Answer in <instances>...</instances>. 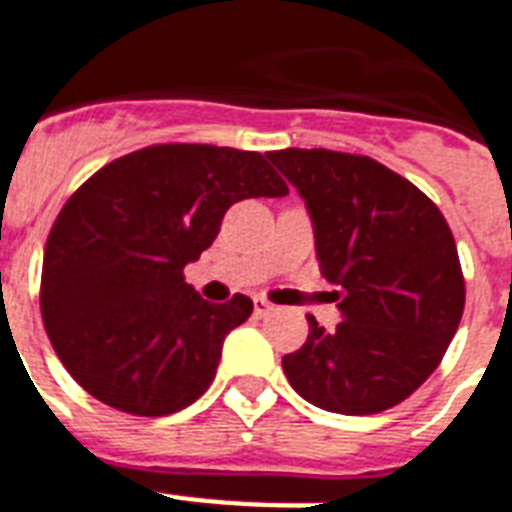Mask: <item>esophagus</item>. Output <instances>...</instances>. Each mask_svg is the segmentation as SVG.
<instances>
[{
    "label": "esophagus",
    "instance_id": "esophagus-1",
    "mask_svg": "<svg viewBox=\"0 0 512 512\" xmlns=\"http://www.w3.org/2000/svg\"><path fill=\"white\" fill-rule=\"evenodd\" d=\"M273 313V305H270L268 299L263 297H255V315H260V318H265V315Z\"/></svg>",
    "mask_w": 512,
    "mask_h": 512
}]
</instances>
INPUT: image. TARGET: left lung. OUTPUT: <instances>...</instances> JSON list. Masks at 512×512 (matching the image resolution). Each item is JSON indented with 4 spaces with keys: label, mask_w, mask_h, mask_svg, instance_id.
Returning <instances> with one entry per match:
<instances>
[{
    "label": "left lung",
    "mask_w": 512,
    "mask_h": 512,
    "mask_svg": "<svg viewBox=\"0 0 512 512\" xmlns=\"http://www.w3.org/2000/svg\"><path fill=\"white\" fill-rule=\"evenodd\" d=\"M268 157L307 202L344 313L334 331L307 315V342L281 360L289 384L328 413L400 405L442 363L463 318L465 278L442 210L373 157L297 147Z\"/></svg>",
    "instance_id": "obj_1"
}]
</instances>
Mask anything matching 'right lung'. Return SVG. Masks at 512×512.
Returning <instances> with one entry per match:
<instances>
[{"mask_svg":"<svg viewBox=\"0 0 512 512\" xmlns=\"http://www.w3.org/2000/svg\"><path fill=\"white\" fill-rule=\"evenodd\" d=\"M284 194L260 152L213 144H152L83 181L49 231L39 289L49 342L76 384L141 418L199 400L252 299L207 302L184 281L186 263L234 202Z\"/></svg>","mask_w":512,"mask_h":512,"instance_id":"right-lung-1","label":"right lung"}]
</instances>
